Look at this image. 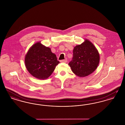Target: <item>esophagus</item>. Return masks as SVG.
Wrapping results in <instances>:
<instances>
[{
  "label": "esophagus",
  "instance_id": "1",
  "mask_svg": "<svg viewBox=\"0 0 125 125\" xmlns=\"http://www.w3.org/2000/svg\"><path fill=\"white\" fill-rule=\"evenodd\" d=\"M67 60L66 59H65V60H61L60 61V62H64V63H66V62H67Z\"/></svg>",
  "mask_w": 125,
  "mask_h": 125
}]
</instances>
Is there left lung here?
<instances>
[{
	"instance_id": "1",
	"label": "left lung",
	"mask_w": 125,
	"mask_h": 125,
	"mask_svg": "<svg viewBox=\"0 0 125 125\" xmlns=\"http://www.w3.org/2000/svg\"><path fill=\"white\" fill-rule=\"evenodd\" d=\"M99 61L97 50L91 42L85 39L81 44L74 47L73 58L68 65L75 74L83 77L94 72Z\"/></svg>"
}]
</instances>
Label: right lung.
<instances>
[{"label":"right lung","mask_w":125,"mask_h":125,"mask_svg":"<svg viewBox=\"0 0 125 125\" xmlns=\"http://www.w3.org/2000/svg\"><path fill=\"white\" fill-rule=\"evenodd\" d=\"M60 62L50 48L40 42L33 45L25 58L26 67L30 73L37 79H46L53 73Z\"/></svg>","instance_id":"obj_1"}]
</instances>
